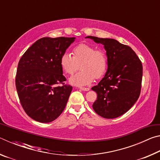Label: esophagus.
Instances as JSON below:
<instances>
[{
	"label": "esophagus",
	"mask_w": 160,
	"mask_h": 160,
	"mask_svg": "<svg viewBox=\"0 0 160 160\" xmlns=\"http://www.w3.org/2000/svg\"><path fill=\"white\" fill-rule=\"evenodd\" d=\"M79 88L80 89V90H82L83 91H89V90H90V88H83V87H80Z\"/></svg>",
	"instance_id": "obj_1"
}]
</instances>
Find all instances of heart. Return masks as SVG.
<instances>
[{"mask_svg": "<svg viewBox=\"0 0 160 160\" xmlns=\"http://www.w3.org/2000/svg\"><path fill=\"white\" fill-rule=\"evenodd\" d=\"M72 56L64 53L60 58V65L65 73L71 75L80 64V71L70 78V82L72 85H89L94 78L100 79L106 73L108 57L104 51L96 49L86 44H80L72 48Z\"/></svg>", "mask_w": 160, "mask_h": 160, "instance_id": "1", "label": "heart"}]
</instances>
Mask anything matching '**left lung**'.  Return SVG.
Listing matches in <instances>:
<instances>
[{
    "mask_svg": "<svg viewBox=\"0 0 160 160\" xmlns=\"http://www.w3.org/2000/svg\"><path fill=\"white\" fill-rule=\"evenodd\" d=\"M86 38L104 45L108 57L106 74L92 88L97 94L93 109L103 118H117L128 112L140 96L142 62L131 47L115 39L92 36Z\"/></svg>",
    "mask_w": 160,
    "mask_h": 160,
    "instance_id": "obj_1",
    "label": "left lung"
}]
</instances>
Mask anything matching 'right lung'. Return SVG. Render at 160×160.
Wrapping results in <instances>:
<instances>
[{
	"label": "right lung",
	"mask_w": 160,
	"mask_h": 160,
	"mask_svg": "<svg viewBox=\"0 0 160 160\" xmlns=\"http://www.w3.org/2000/svg\"><path fill=\"white\" fill-rule=\"evenodd\" d=\"M74 41L75 37L42 38L19 61L16 89L23 109L34 120L49 123L63 112L72 88L64 82L60 58Z\"/></svg>",
	"instance_id": "obj_1"
}]
</instances>
